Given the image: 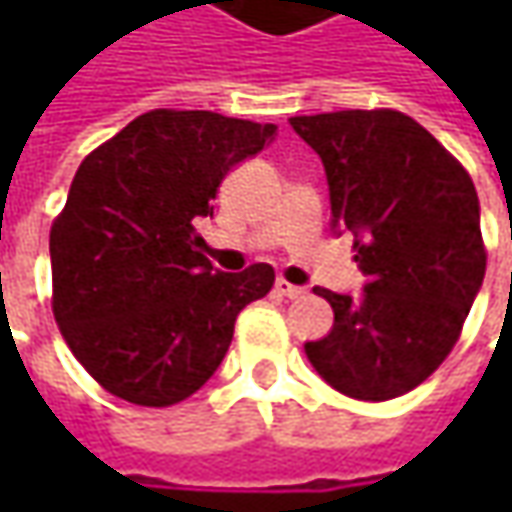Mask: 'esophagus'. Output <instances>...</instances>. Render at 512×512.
<instances>
[{
  "label": "esophagus",
  "mask_w": 512,
  "mask_h": 512,
  "mask_svg": "<svg viewBox=\"0 0 512 512\" xmlns=\"http://www.w3.org/2000/svg\"><path fill=\"white\" fill-rule=\"evenodd\" d=\"M276 293L287 296V299H299V296H305V287L290 285L287 279H276Z\"/></svg>",
  "instance_id": "1"
}]
</instances>
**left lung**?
I'll return each instance as SVG.
<instances>
[{"instance_id": "left-lung-1", "label": "left lung", "mask_w": 512, "mask_h": 512, "mask_svg": "<svg viewBox=\"0 0 512 512\" xmlns=\"http://www.w3.org/2000/svg\"><path fill=\"white\" fill-rule=\"evenodd\" d=\"M319 153L330 230L353 233L359 296L316 287L333 327L307 342L330 387L362 402L396 399L447 359L484 282L482 207L473 179L399 110L293 116Z\"/></svg>"}]
</instances>
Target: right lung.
Returning <instances> with one entry per match:
<instances>
[{
    "label": "right lung",
    "mask_w": 512,
    "mask_h": 512,
    "mask_svg": "<svg viewBox=\"0 0 512 512\" xmlns=\"http://www.w3.org/2000/svg\"><path fill=\"white\" fill-rule=\"evenodd\" d=\"M276 125L210 110H150L79 165L50 227L53 316L73 356L113 396L168 407L225 359L236 316L273 267L210 265L196 222L230 170Z\"/></svg>",
    "instance_id": "1"
}]
</instances>
